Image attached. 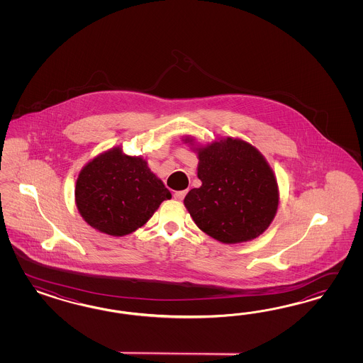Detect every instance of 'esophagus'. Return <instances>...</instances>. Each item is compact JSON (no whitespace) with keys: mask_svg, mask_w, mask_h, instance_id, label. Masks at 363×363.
I'll list each match as a JSON object with an SVG mask.
<instances>
[{"mask_svg":"<svg viewBox=\"0 0 363 363\" xmlns=\"http://www.w3.org/2000/svg\"><path fill=\"white\" fill-rule=\"evenodd\" d=\"M187 190H182V191H176L174 193V198H176L177 201H182L185 196H186Z\"/></svg>","mask_w":363,"mask_h":363,"instance_id":"obj_1","label":"esophagus"}]
</instances>
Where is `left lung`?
<instances>
[{
  "label": "left lung",
  "instance_id": "8db88e82",
  "mask_svg": "<svg viewBox=\"0 0 363 363\" xmlns=\"http://www.w3.org/2000/svg\"><path fill=\"white\" fill-rule=\"evenodd\" d=\"M197 152L202 185L191 189L184 203L198 228L222 243L261 235L274 220L279 198L264 155L250 143L230 137Z\"/></svg>",
  "mask_w": 363,
  "mask_h": 363
}]
</instances>
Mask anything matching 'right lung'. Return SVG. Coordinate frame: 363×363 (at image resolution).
Masks as SVG:
<instances>
[{
  "label": "right lung",
  "instance_id": "1",
  "mask_svg": "<svg viewBox=\"0 0 363 363\" xmlns=\"http://www.w3.org/2000/svg\"><path fill=\"white\" fill-rule=\"evenodd\" d=\"M79 214L94 229L122 237L143 226L172 194L141 157L113 147L84 166L76 182Z\"/></svg>",
  "mask_w": 363,
  "mask_h": 363
}]
</instances>
